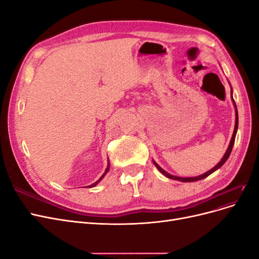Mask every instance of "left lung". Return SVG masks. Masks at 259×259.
<instances>
[{"mask_svg":"<svg viewBox=\"0 0 259 259\" xmlns=\"http://www.w3.org/2000/svg\"><path fill=\"white\" fill-rule=\"evenodd\" d=\"M231 98H232V89H231ZM232 101H233V105H234V108H236V125H234V131H233V134H232V137H231V140H230V144H229V146H228V148H227V151H226V153L224 154V156H223V159L221 160V162L219 163H217L216 165L211 168V169H209V170H207L206 173H204V174H202V175H199V176H195V177H178V176H174V175H170L169 173H167L166 170H164L158 163H156L154 160H152L153 161V164L155 165V167L158 168L161 173L164 175V176H166L167 178H170V179H174V180H179V182H183V183H191V182H198V180H201V179H203V178H205V177H207V176H209L211 173H214L215 170H217L218 168H221L224 164H225V162L228 160V158H229V155H230V153H231V150H232V147H233V144H234V140H236V135H237V131H238V125H239V117H238V110H237V105H236V103H234V100H233V98H232Z\"/></svg>","mask_w":259,"mask_h":259,"instance_id":"obj_1","label":"left lung"}]
</instances>
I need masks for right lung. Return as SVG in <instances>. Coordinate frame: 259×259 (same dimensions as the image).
Masks as SVG:
<instances>
[{
	"mask_svg": "<svg viewBox=\"0 0 259 259\" xmlns=\"http://www.w3.org/2000/svg\"><path fill=\"white\" fill-rule=\"evenodd\" d=\"M109 169H110V163H109V161H108V166H107V168H106V170H105V173H104L103 175H101V177H100V178H99V179L97 180V182H96V183H94V184L90 185V186H89V188H92V187H95V186H96V185H97V184H98V183L100 182V180H101V179H103V178H104V177L106 176V174L108 173V171H109Z\"/></svg>",
	"mask_w": 259,
	"mask_h": 259,
	"instance_id": "obj_1",
	"label": "right lung"
}]
</instances>
